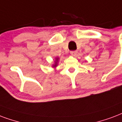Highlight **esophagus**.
Masks as SVG:
<instances>
[{"instance_id":"1","label":"esophagus","mask_w":122,"mask_h":122,"mask_svg":"<svg viewBox=\"0 0 122 122\" xmlns=\"http://www.w3.org/2000/svg\"><path fill=\"white\" fill-rule=\"evenodd\" d=\"M77 51H71V52H70V54H71V56H76V54H77Z\"/></svg>"}]
</instances>
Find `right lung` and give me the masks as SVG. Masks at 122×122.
Listing matches in <instances>:
<instances>
[{
  "instance_id": "right-lung-1",
  "label": "right lung",
  "mask_w": 122,
  "mask_h": 122,
  "mask_svg": "<svg viewBox=\"0 0 122 122\" xmlns=\"http://www.w3.org/2000/svg\"><path fill=\"white\" fill-rule=\"evenodd\" d=\"M59 58L58 57H56L54 59V63L52 65V67L53 68H56L57 66V65H58V62H59Z\"/></svg>"
}]
</instances>
